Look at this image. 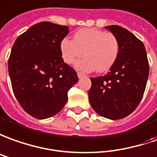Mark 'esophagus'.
Listing matches in <instances>:
<instances>
[{
    "mask_svg": "<svg viewBox=\"0 0 157 157\" xmlns=\"http://www.w3.org/2000/svg\"><path fill=\"white\" fill-rule=\"evenodd\" d=\"M78 78H81L83 77H85V74L82 73V72H78Z\"/></svg>",
    "mask_w": 157,
    "mask_h": 157,
    "instance_id": "esophagus-1",
    "label": "esophagus"
}]
</instances>
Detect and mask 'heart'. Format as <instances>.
Segmentation results:
<instances>
[{
    "mask_svg": "<svg viewBox=\"0 0 157 157\" xmlns=\"http://www.w3.org/2000/svg\"><path fill=\"white\" fill-rule=\"evenodd\" d=\"M61 57L67 64H72L82 54L84 59L77 61L75 67L84 72L109 71L115 64L120 44L113 33L95 28H85L76 31L72 41L68 38L60 44Z\"/></svg>",
    "mask_w": 157,
    "mask_h": 157,
    "instance_id": "1",
    "label": "heart"
}]
</instances>
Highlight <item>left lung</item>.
Here are the masks:
<instances>
[{
    "label": "left lung",
    "mask_w": 157,
    "mask_h": 157,
    "mask_svg": "<svg viewBox=\"0 0 157 157\" xmlns=\"http://www.w3.org/2000/svg\"><path fill=\"white\" fill-rule=\"evenodd\" d=\"M117 37L118 59L105 76L90 78L89 101L99 115L119 120L132 113L142 100L149 76L144 45L119 25L105 27Z\"/></svg>",
    "instance_id": "left-lung-1"
}]
</instances>
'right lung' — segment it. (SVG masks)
<instances>
[{
    "instance_id": "add662e5",
    "label": "right lung",
    "mask_w": 157,
    "mask_h": 157,
    "mask_svg": "<svg viewBox=\"0 0 157 157\" xmlns=\"http://www.w3.org/2000/svg\"><path fill=\"white\" fill-rule=\"evenodd\" d=\"M69 29L40 22L16 39L8 60L15 97L24 110L43 120L59 113L67 92L78 81L77 72L61 57L60 44Z\"/></svg>"
}]
</instances>
